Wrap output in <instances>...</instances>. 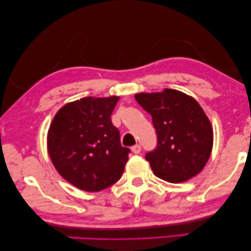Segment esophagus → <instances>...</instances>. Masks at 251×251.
<instances>
[{"instance_id":"obj_1","label":"esophagus","mask_w":251,"mask_h":251,"mask_svg":"<svg viewBox=\"0 0 251 251\" xmlns=\"http://www.w3.org/2000/svg\"><path fill=\"white\" fill-rule=\"evenodd\" d=\"M131 150H132L133 153H136V155H138V153H140L141 151V146L140 145H134L132 148H131Z\"/></svg>"}]
</instances>
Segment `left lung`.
Here are the masks:
<instances>
[{
    "label": "left lung",
    "mask_w": 251,
    "mask_h": 251,
    "mask_svg": "<svg viewBox=\"0 0 251 251\" xmlns=\"http://www.w3.org/2000/svg\"><path fill=\"white\" fill-rule=\"evenodd\" d=\"M134 98L151 115L157 132V147L146 155L153 174L169 183L186 182L198 175L213 147V129L201 105L172 88Z\"/></svg>",
    "instance_id": "1"
}]
</instances>
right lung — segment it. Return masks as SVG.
Segmentation results:
<instances>
[{"label": "right lung", "instance_id": "obj_1", "mask_svg": "<svg viewBox=\"0 0 251 251\" xmlns=\"http://www.w3.org/2000/svg\"><path fill=\"white\" fill-rule=\"evenodd\" d=\"M119 96L83 98L65 104L49 126L47 148L60 176L75 187L100 192L121 178L129 148L111 121Z\"/></svg>", "mask_w": 251, "mask_h": 251}]
</instances>
